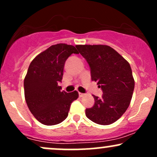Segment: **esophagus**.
Returning <instances> with one entry per match:
<instances>
[{
	"label": "esophagus",
	"mask_w": 157,
	"mask_h": 157,
	"mask_svg": "<svg viewBox=\"0 0 157 157\" xmlns=\"http://www.w3.org/2000/svg\"><path fill=\"white\" fill-rule=\"evenodd\" d=\"M85 95V94H82V93H80V92H79V97H82Z\"/></svg>",
	"instance_id": "obj_1"
}]
</instances>
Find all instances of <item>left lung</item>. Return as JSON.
<instances>
[{"label": "left lung", "instance_id": "obj_1", "mask_svg": "<svg viewBox=\"0 0 157 157\" xmlns=\"http://www.w3.org/2000/svg\"><path fill=\"white\" fill-rule=\"evenodd\" d=\"M91 69L92 81L101 88V98L93 95L94 105L86 109L89 120L100 125H110L128 108L134 89L130 64L113 48L106 45H77Z\"/></svg>", "mask_w": 157, "mask_h": 157}]
</instances>
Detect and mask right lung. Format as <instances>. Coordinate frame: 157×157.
I'll use <instances>...</instances> for the list:
<instances>
[{
    "label": "right lung",
    "mask_w": 157,
    "mask_h": 157,
    "mask_svg": "<svg viewBox=\"0 0 157 157\" xmlns=\"http://www.w3.org/2000/svg\"><path fill=\"white\" fill-rule=\"evenodd\" d=\"M73 53L79 52L71 45H53L29 66L23 82L25 100L33 116L44 125H57L66 120L71 102L78 98L77 91L67 93L58 86L66 60Z\"/></svg>",
    "instance_id": "add662e5"
}]
</instances>
